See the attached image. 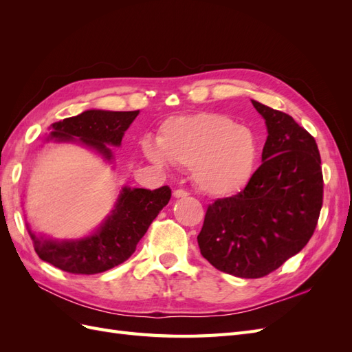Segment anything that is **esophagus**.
Wrapping results in <instances>:
<instances>
[{
  "instance_id": "obj_1",
  "label": "esophagus",
  "mask_w": 352,
  "mask_h": 352,
  "mask_svg": "<svg viewBox=\"0 0 352 352\" xmlns=\"http://www.w3.org/2000/svg\"><path fill=\"white\" fill-rule=\"evenodd\" d=\"M173 195H175V198H185V197L189 195V192H188V190H185V189H176L175 192H173Z\"/></svg>"
}]
</instances>
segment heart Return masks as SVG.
I'll return each instance as SVG.
<instances>
[{
  "instance_id": "obj_1",
  "label": "heart",
  "mask_w": 352,
  "mask_h": 352,
  "mask_svg": "<svg viewBox=\"0 0 352 352\" xmlns=\"http://www.w3.org/2000/svg\"><path fill=\"white\" fill-rule=\"evenodd\" d=\"M157 142L142 144L144 155L157 166L168 160L192 167V180L208 195H230L251 177L258 142L248 127L219 113L172 117L163 123Z\"/></svg>"
}]
</instances>
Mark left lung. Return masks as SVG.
I'll list each match as a JSON object with an SVG mask.
<instances>
[{"instance_id":"8db88e82","label":"left lung","mask_w":352,"mask_h":352,"mask_svg":"<svg viewBox=\"0 0 352 352\" xmlns=\"http://www.w3.org/2000/svg\"><path fill=\"white\" fill-rule=\"evenodd\" d=\"M265 120L261 166L241 192L208 206L198 235L202 257L220 272L258 279L300 252L323 206L314 138L289 114L252 101Z\"/></svg>"}]
</instances>
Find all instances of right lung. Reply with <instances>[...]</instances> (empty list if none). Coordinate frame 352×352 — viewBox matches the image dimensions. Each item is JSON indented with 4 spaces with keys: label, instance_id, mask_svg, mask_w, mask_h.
<instances>
[{
    "label": "right lung",
    "instance_id": "right-lung-1",
    "mask_svg": "<svg viewBox=\"0 0 352 352\" xmlns=\"http://www.w3.org/2000/svg\"><path fill=\"white\" fill-rule=\"evenodd\" d=\"M140 114L136 111L88 110L79 116L52 123L48 138L57 142L80 141L95 148L107 160L113 154L107 145L119 146L127 127ZM172 197V189L162 186L150 190L123 188L111 216L94 235L79 241L56 242L30 233L41 260L72 274H95L110 270L135 252L153 220Z\"/></svg>",
    "mask_w": 352,
    "mask_h": 352
}]
</instances>
